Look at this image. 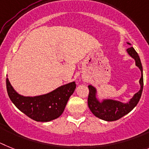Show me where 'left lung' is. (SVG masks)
I'll return each instance as SVG.
<instances>
[{"label": "left lung", "mask_w": 149, "mask_h": 149, "mask_svg": "<svg viewBox=\"0 0 149 149\" xmlns=\"http://www.w3.org/2000/svg\"><path fill=\"white\" fill-rule=\"evenodd\" d=\"M127 44L130 45L129 42H127ZM127 52L133 58H134L136 65L139 67L142 73L141 78L139 79L140 90L134 94V96L130 100L128 103H124L113 100H103L102 102H100L96 97V88L93 87L92 85H88L89 94L88 98V105L89 109L96 117L104 121H116L129 113L139 103L142 95L143 89V66L141 64L140 58L133 47L128 48Z\"/></svg>", "instance_id": "1"}]
</instances>
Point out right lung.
<instances>
[{
  "mask_svg": "<svg viewBox=\"0 0 149 149\" xmlns=\"http://www.w3.org/2000/svg\"><path fill=\"white\" fill-rule=\"evenodd\" d=\"M6 82L9 97L14 105L31 119L42 122L50 121L61 116L70 97L76 87L75 82H73L46 94L24 97L14 90L8 78Z\"/></svg>",
  "mask_w": 149,
  "mask_h": 149,
  "instance_id": "obj_1",
  "label": "right lung"
}]
</instances>
